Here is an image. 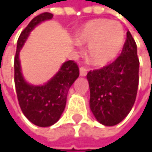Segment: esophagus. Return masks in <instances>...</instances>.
Returning <instances> with one entry per match:
<instances>
[{"mask_svg":"<svg viewBox=\"0 0 152 152\" xmlns=\"http://www.w3.org/2000/svg\"><path fill=\"white\" fill-rule=\"evenodd\" d=\"M86 73H88V68L85 67V66L80 67V75L81 76H86Z\"/></svg>","mask_w":152,"mask_h":152,"instance_id":"1","label":"esophagus"}]
</instances>
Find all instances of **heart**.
I'll list each match as a JSON object with an SVG mask.
<instances>
[{"mask_svg":"<svg viewBox=\"0 0 152 152\" xmlns=\"http://www.w3.org/2000/svg\"><path fill=\"white\" fill-rule=\"evenodd\" d=\"M77 39L79 43L89 45V61L102 66L114 61L120 54L125 44V30L119 22L93 20L79 30Z\"/></svg>","mask_w":152,"mask_h":152,"instance_id":"b5f03b06","label":"heart"}]
</instances>
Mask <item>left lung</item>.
Masks as SVG:
<instances>
[{
    "instance_id": "obj_1",
    "label": "left lung",
    "mask_w": 152,
    "mask_h": 152,
    "mask_svg": "<svg viewBox=\"0 0 152 152\" xmlns=\"http://www.w3.org/2000/svg\"><path fill=\"white\" fill-rule=\"evenodd\" d=\"M139 64L137 45L128 31L123 50L115 61L86 75L90 109L104 126L119 124L132 108L139 84Z\"/></svg>"
}]
</instances>
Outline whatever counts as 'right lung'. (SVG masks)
I'll list each match as a JSON object with an SVG mask.
<instances>
[{"label":"right lung","instance_id":"add662e5","mask_svg":"<svg viewBox=\"0 0 152 152\" xmlns=\"http://www.w3.org/2000/svg\"><path fill=\"white\" fill-rule=\"evenodd\" d=\"M52 17L51 13L45 12L32 19L19 37L14 59V81L20 107L24 116L38 126H50L60 119L66 107L68 90L79 77L77 64L74 61H67L44 86H32L23 80L19 60L20 50L33 28Z\"/></svg>","mask_w":152,"mask_h":152}]
</instances>
